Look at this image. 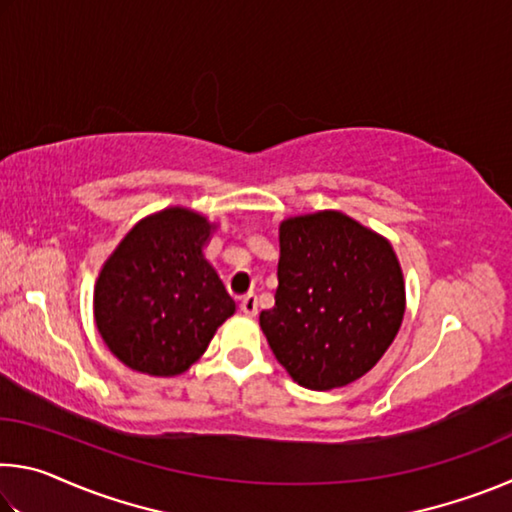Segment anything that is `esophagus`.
<instances>
[{"mask_svg": "<svg viewBox=\"0 0 512 512\" xmlns=\"http://www.w3.org/2000/svg\"><path fill=\"white\" fill-rule=\"evenodd\" d=\"M257 309H259V300L255 293H248V296L241 298V311H244L246 316H257Z\"/></svg>", "mask_w": 512, "mask_h": 512, "instance_id": "esophagus-1", "label": "esophagus"}]
</instances>
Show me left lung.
Segmentation results:
<instances>
[{"label":"left lung","mask_w":512,"mask_h":512,"mask_svg":"<svg viewBox=\"0 0 512 512\" xmlns=\"http://www.w3.org/2000/svg\"><path fill=\"white\" fill-rule=\"evenodd\" d=\"M402 318V268L384 237L341 212L280 225L275 307L259 325L300 386L357 381L384 357Z\"/></svg>","instance_id":"1"}]
</instances>
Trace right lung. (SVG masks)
<instances>
[{
  "label": "right lung",
  "mask_w": 512,
  "mask_h": 512,
  "mask_svg": "<svg viewBox=\"0 0 512 512\" xmlns=\"http://www.w3.org/2000/svg\"><path fill=\"white\" fill-rule=\"evenodd\" d=\"M210 228L203 216L171 207L137 223L103 266L94 318L128 368L180 375L235 314V300L203 257Z\"/></svg>",
  "instance_id": "add662e5"
}]
</instances>
